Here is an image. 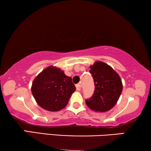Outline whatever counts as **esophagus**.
<instances>
[{
	"label": "esophagus",
	"mask_w": 151,
	"mask_h": 151,
	"mask_svg": "<svg viewBox=\"0 0 151 151\" xmlns=\"http://www.w3.org/2000/svg\"><path fill=\"white\" fill-rule=\"evenodd\" d=\"M76 89H77L78 91H80V90H81L82 86H81V84H76Z\"/></svg>",
	"instance_id": "1"
}]
</instances>
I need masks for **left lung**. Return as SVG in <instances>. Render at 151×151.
I'll list each match as a JSON object with an SVG mask.
<instances>
[{"label":"left lung","mask_w":151,"mask_h":151,"mask_svg":"<svg viewBox=\"0 0 151 151\" xmlns=\"http://www.w3.org/2000/svg\"><path fill=\"white\" fill-rule=\"evenodd\" d=\"M94 80L93 95L86 104L91 110L106 112L116 104L122 91V82L117 72L107 64L97 61L90 66Z\"/></svg>","instance_id":"1"}]
</instances>
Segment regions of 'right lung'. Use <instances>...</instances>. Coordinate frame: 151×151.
Instances as JSON below:
<instances>
[{
	"mask_svg": "<svg viewBox=\"0 0 151 151\" xmlns=\"http://www.w3.org/2000/svg\"><path fill=\"white\" fill-rule=\"evenodd\" d=\"M75 91L71 78L53 66L40 72L32 86V93L37 104L49 111H58L65 108Z\"/></svg>",
	"mask_w": 151,
	"mask_h": 151,
	"instance_id": "add662e5",
	"label": "right lung"
}]
</instances>
